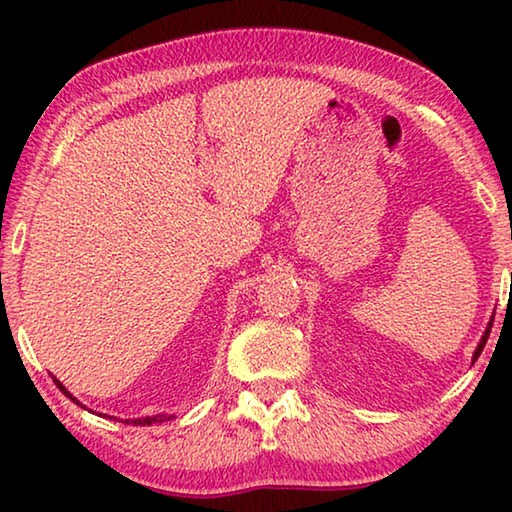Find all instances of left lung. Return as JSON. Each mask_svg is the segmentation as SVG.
Instances as JSON below:
<instances>
[{
    "instance_id": "obj_1",
    "label": "left lung",
    "mask_w": 512,
    "mask_h": 512,
    "mask_svg": "<svg viewBox=\"0 0 512 512\" xmlns=\"http://www.w3.org/2000/svg\"><path fill=\"white\" fill-rule=\"evenodd\" d=\"M495 318V316H492ZM490 327H492V320L488 323V327H485V332H483V336H481V341H479V345H476V350H474V357H472V363L479 359V354L483 352V348H485V341H488V336H490Z\"/></svg>"
}]
</instances>
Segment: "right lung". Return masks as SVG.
<instances>
[{"label": "right lung", "mask_w": 512, "mask_h": 512, "mask_svg": "<svg viewBox=\"0 0 512 512\" xmlns=\"http://www.w3.org/2000/svg\"><path fill=\"white\" fill-rule=\"evenodd\" d=\"M54 381H56V386L60 388V391H63V395H67L69 400L72 402H76L79 404V400H76V397L67 391V388L60 384V381L54 377ZM173 415H167V413H160V415H146V418H137V420H126V424H140V427H144V424H153V422H164V420H171Z\"/></svg>", "instance_id": "1"}]
</instances>
